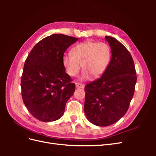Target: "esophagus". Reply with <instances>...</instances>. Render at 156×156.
I'll list each match as a JSON object with an SVG mask.
<instances>
[{"label": "esophagus", "mask_w": 156, "mask_h": 156, "mask_svg": "<svg viewBox=\"0 0 156 156\" xmlns=\"http://www.w3.org/2000/svg\"><path fill=\"white\" fill-rule=\"evenodd\" d=\"M75 87H76L77 88H84V84L79 83H75Z\"/></svg>", "instance_id": "obj_1"}]
</instances>
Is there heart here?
<instances>
[{
    "mask_svg": "<svg viewBox=\"0 0 156 156\" xmlns=\"http://www.w3.org/2000/svg\"><path fill=\"white\" fill-rule=\"evenodd\" d=\"M72 55L65 54L62 62L70 76L75 77L81 67L83 69L80 81H86L92 76L98 78L105 73L111 58L109 45L104 42L85 41L74 46Z\"/></svg>",
    "mask_w": 156,
    "mask_h": 156,
    "instance_id": "heart-1",
    "label": "heart"
}]
</instances>
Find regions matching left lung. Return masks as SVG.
Wrapping results in <instances>:
<instances>
[{
	"instance_id": "1",
	"label": "left lung",
	"mask_w": 156,
	"mask_h": 156,
	"mask_svg": "<svg viewBox=\"0 0 156 156\" xmlns=\"http://www.w3.org/2000/svg\"><path fill=\"white\" fill-rule=\"evenodd\" d=\"M111 59L101 77L84 88V111L87 119L98 126L115 124L128 109L136 82L133 60L119 41L106 36Z\"/></svg>"
}]
</instances>
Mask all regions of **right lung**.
<instances>
[{
  "label": "right lung",
  "mask_w": 156,
  "mask_h": 156,
  "mask_svg": "<svg viewBox=\"0 0 156 156\" xmlns=\"http://www.w3.org/2000/svg\"><path fill=\"white\" fill-rule=\"evenodd\" d=\"M79 38L55 34L37 43L27 58L21 81L23 102L30 114L42 122L57 120L73 95L74 83L65 72L63 56Z\"/></svg>",
  "instance_id": "obj_1"
}]
</instances>
